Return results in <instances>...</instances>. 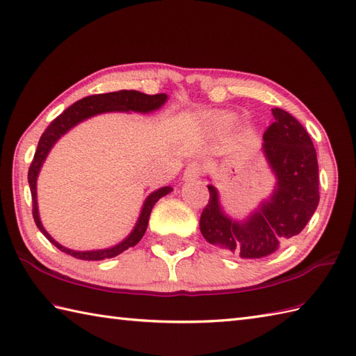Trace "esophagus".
I'll list each match as a JSON object with an SVG mask.
<instances>
[{
  "label": "esophagus",
  "mask_w": 356,
  "mask_h": 356,
  "mask_svg": "<svg viewBox=\"0 0 356 356\" xmlns=\"http://www.w3.org/2000/svg\"><path fill=\"white\" fill-rule=\"evenodd\" d=\"M202 174V166L199 162H190L188 166L185 168V174H184V179L185 180H194L197 179Z\"/></svg>",
  "instance_id": "1"
}]
</instances>
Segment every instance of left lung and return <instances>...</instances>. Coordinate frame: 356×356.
<instances>
[{"label":"left lung","mask_w":356,"mask_h":356,"mask_svg":"<svg viewBox=\"0 0 356 356\" xmlns=\"http://www.w3.org/2000/svg\"><path fill=\"white\" fill-rule=\"evenodd\" d=\"M275 122L263 134L261 153L275 176V188L243 220L225 213L217 188L200 216V232L225 254L261 259L297 236L320 202L318 161L311 136L289 113L272 108Z\"/></svg>","instance_id":"8db88e82"}]
</instances>
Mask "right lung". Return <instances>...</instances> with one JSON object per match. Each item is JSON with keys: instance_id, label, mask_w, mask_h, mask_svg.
Listing matches in <instances>:
<instances>
[{"instance_id": "right-lung-1", "label": "right lung", "mask_w": 356, "mask_h": 356, "mask_svg": "<svg viewBox=\"0 0 356 356\" xmlns=\"http://www.w3.org/2000/svg\"><path fill=\"white\" fill-rule=\"evenodd\" d=\"M166 101H168V96L165 93L145 95V93L136 92V90H120V92H113V93L93 95V96L84 97V99H81L78 102H74L72 107L67 108L64 113H61V115L53 120V122L47 127V130L42 133L40 142H38V148H36L32 165H30L29 168V185H30V193H32L33 218L38 229H40L44 236L49 238L50 243L55 245L59 251H63L65 254L74 257V259H81V260L113 259V257L127 251L128 248L139 243L140 238L143 237V234L147 231L151 209H153V207L156 205V202L159 199L163 197L166 194H170L172 191V188L171 186L159 188V190L153 191L148 195L145 202H143L140 214L138 217V222H136L133 231L128 234L122 241H119L118 245L105 248V249H93V251H74V249H69L63 246L61 243H58V241L53 238L47 231H45L40 218V211H38L36 182L45 159H47L50 153V149L55 147V143L61 139L67 131H70L73 127L81 124L82 120L90 119L96 115H102V113H113V111L151 113L161 108Z\"/></svg>"}]
</instances>
